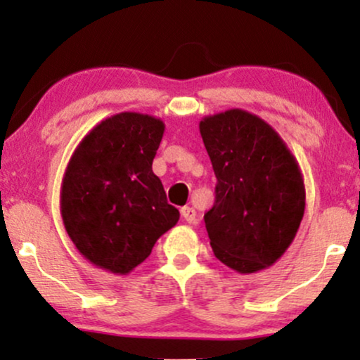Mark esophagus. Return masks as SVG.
Segmentation results:
<instances>
[{
  "mask_svg": "<svg viewBox=\"0 0 360 360\" xmlns=\"http://www.w3.org/2000/svg\"><path fill=\"white\" fill-rule=\"evenodd\" d=\"M181 214H183L186 223H196V210L191 208V206L181 208Z\"/></svg>",
  "mask_w": 360,
  "mask_h": 360,
  "instance_id": "1",
  "label": "esophagus"
}]
</instances>
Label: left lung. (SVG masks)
<instances>
[{
  "mask_svg": "<svg viewBox=\"0 0 360 360\" xmlns=\"http://www.w3.org/2000/svg\"><path fill=\"white\" fill-rule=\"evenodd\" d=\"M200 134L217 176L205 226L214 257L240 274L278 262L304 214L298 160L266 120L232 108L201 118Z\"/></svg>",
  "mask_w": 360,
  "mask_h": 360,
  "instance_id": "left-lung-1",
  "label": "left lung"
}]
</instances>
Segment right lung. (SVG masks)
<instances>
[{"instance_id": "add662e5", "label": "right lung", "mask_w": 360, "mask_h": 360, "mask_svg": "<svg viewBox=\"0 0 360 360\" xmlns=\"http://www.w3.org/2000/svg\"><path fill=\"white\" fill-rule=\"evenodd\" d=\"M164 130L152 115H111L84 135L65 167V232L82 257L111 274H130L179 220L152 171Z\"/></svg>"}]
</instances>
